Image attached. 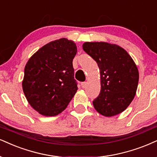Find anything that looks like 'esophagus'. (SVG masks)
Instances as JSON below:
<instances>
[{"instance_id":"esophagus-1","label":"esophagus","mask_w":157,"mask_h":157,"mask_svg":"<svg viewBox=\"0 0 157 157\" xmlns=\"http://www.w3.org/2000/svg\"><path fill=\"white\" fill-rule=\"evenodd\" d=\"M81 85H82V87L83 89L86 88V82H82V83H81Z\"/></svg>"}]
</instances>
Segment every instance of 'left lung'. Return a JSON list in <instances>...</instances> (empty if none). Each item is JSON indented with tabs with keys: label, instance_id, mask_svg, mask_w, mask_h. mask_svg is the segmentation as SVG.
Returning <instances> with one entry per match:
<instances>
[{
	"label": "left lung",
	"instance_id": "left-lung-1",
	"mask_svg": "<svg viewBox=\"0 0 157 157\" xmlns=\"http://www.w3.org/2000/svg\"><path fill=\"white\" fill-rule=\"evenodd\" d=\"M84 51L97 62L100 72V92L94 100V108L104 117L119 114L134 99L139 73L127 52L117 44L85 42Z\"/></svg>",
	"mask_w": 157,
	"mask_h": 157
}]
</instances>
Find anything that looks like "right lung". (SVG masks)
<instances>
[{
	"label": "right lung",
	"mask_w": 157,
	"mask_h": 157,
	"mask_svg": "<svg viewBox=\"0 0 157 157\" xmlns=\"http://www.w3.org/2000/svg\"><path fill=\"white\" fill-rule=\"evenodd\" d=\"M77 47L63 38L42 46L25 67L22 90L31 107L45 117L63 112L78 90L73 59Z\"/></svg>",
	"instance_id": "obj_1"
}]
</instances>
